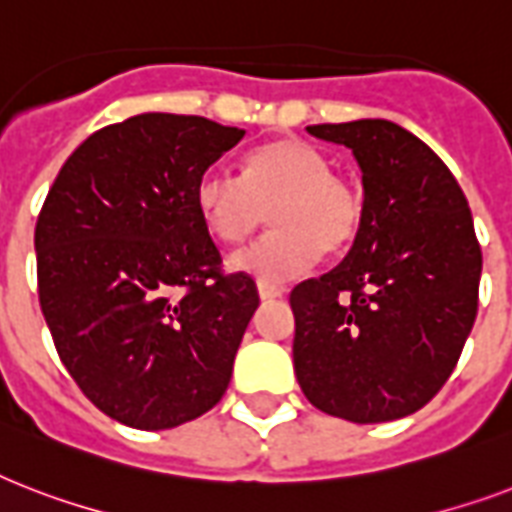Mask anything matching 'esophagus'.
Masks as SVG:
<instances>
[{
	"label": "esophagus",
	"instance_id": "1",
	"mask_svg": "<svg viewBox=\"0 0 512 512\" xmlns=\"http://www.w3.org/2000/svg\"><path fill=\"white\" fill-rule=\"evenodd\" d=\"M257 295H260L263 303H268V300H279V297L284 295V289L271 287V284H257Z\"/></svg>",
	"mask_w": 512,
	"mask_h": 512
}]
</instances>
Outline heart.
<instances>
[{
	"label": "heart",
	"instance_id": "b5f03b06",
	"mask_svg": "<svg viewBox=\"0 0 512 512\" xmlns=\"http://www.w3.org/2000/svg\"><path fill=\"white\" fill-rule=\"evenodd\" d=\"M201 223L217 241L241 244L271 209L273 231L231 257V271L260 284H287L308 271L321 252L337 255L356 239L364 201L316 146L297 138L252 151L244 177L209 167L193 188Z\"/></svg>",
	"mask_w": 512,
	"mask_h": 512
}]
</instances>
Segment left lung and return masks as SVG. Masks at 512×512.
Here are the masks:
<instances>
[{"label": "left lung", "instance_id": "1", "mask_svg": "<svg viewBox=\"0 0 512 512\" xmlns=\"http://www.w3.org/2000/svg\"><path fill=\"white\" fill-rule=\"evenodd\" d=\"M308 132L353 151L364 215L335 271L289 295L297 382L332 417L398 420L444 388L476 321L473 215L449 167L404 127L358 119Z\"/></svg>", "mask_w": 512, "mask_h": 512}]
</instances>
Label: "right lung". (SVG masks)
I'll use <instances>...</instances> for the list:
<instances>
[{
	"instance_id": "add662e5",
	"label": "right lung",
	"mask_w": 512,
	"mask_h": 512,
	"mask_svg": "<svg viewBox=\"0 0 512 512\" xmlns=\"http://www.w3.org/2000/svg\"><path fill=\"white\" fill-rule=\"evenodd\" d=\"M244 138L204 116L138 114L68 156L34 231L58 356L111 420L177 428L223 398L260 297L220 271L193 188Z\"/></svg>"
}]
</instances>
